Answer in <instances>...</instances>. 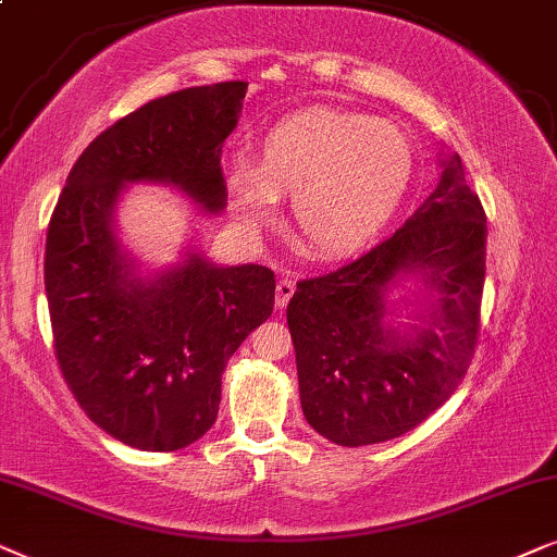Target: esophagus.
Listing matches in <instances>:
<instances>
[{
  "label": "esophagus",
  "instance_id": "1",
  "mask_svg": "<svg viewBox=\"0 0 557 557\" xmlns=\"http://www.w3.org/2000/svg\"><path fill=\"white\" fill-rule=\"evenodd\" d=\"M295 293V280L293 277H283L277 283V308H285L290 302Z\"/></svg>",
  "mask_w": 557,
  "mask_h": 557
}]
</instances>
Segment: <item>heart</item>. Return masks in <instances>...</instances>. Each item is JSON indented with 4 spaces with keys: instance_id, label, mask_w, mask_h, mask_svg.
<instances>
[{
    "instance_id": "obj_1",
    "label": "heart",
    "mask_w": 557,
    "mask_h": 557,
    "mask_svg": "<svg viewBox=\"0 0 557 557\" xmlns=\"http://www.w3.org/2000/svg\"><path fill=\"white\" fill-rule=\"evenodd\" d=\"M412 145L384 119L308 109L283 119L259 145L257 165L234 162L228 193L242 226L267 224L277 196L318 257L344 255L380 228L412 175Z\"/></svg>"
}]
</instances>
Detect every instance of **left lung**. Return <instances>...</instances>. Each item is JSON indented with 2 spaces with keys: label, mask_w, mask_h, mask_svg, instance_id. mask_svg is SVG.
<instances>
[{
  "label": "left lung",
  "mask_w": 557,
  "mask_h": 557,
  "mask_svg": "<svg viewBox=\"0 0 557 557\" xmlns=\"http://www.w3.org/2000/svg\"><path fill=\"white\" fill-rule=\"evenodd\" d=\"M403 273H422L440 302L423 323H386V293ZM486 274V213L458 154L438 188L354 262L300 280L287 325L300 405L315 433L338 446H372L418 428L469 372Z\"/></svg>",
  "instance_id": "8db88e82"
}]
</instances>
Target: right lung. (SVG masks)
<instances>
[{"label": "right lung", "instance_id": "obj_1", "mask_svg": "<svg viewBox=\"0 0 557 557\" xmlns=\"http://www.w3.org/2000/svg\"><path fill=\"white\" fill-rule=\"evenodd\" d=\"M244 81L160 96L103 129L69 173L48 226L46 293L55 359L88 418L139 450H177L216 422L221 374L272 315L274 272L201 255L139 277L114 236L127 183H168L216 213L221 147Z\"/></svg>", "mask_w": 557, "mask_h": 557}]
</instances>
